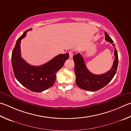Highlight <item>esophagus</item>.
<instances>
[{
    "label": "esophagus",
    "instance_id": "obj_1",
    "mask_svg": "<svg viewBox=\"0 0 131 131\" xmlns=\"http://www.w3.org/2000/svg\"><path fill=\"white\" fill-rule=\"evenodd\" d=\"M69 58H73V52L72 51H69Z\"/></svg>",
    "mask_w": 131,
    "mask_h": 131
}]
</instances>
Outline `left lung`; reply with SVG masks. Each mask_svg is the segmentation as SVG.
Returning <instances> with one entry per match:
<instances>
[{
    "label": "left lung",
    "mask_w": 131,
    "mask_h": 131,
    "mask_svg": "<svg viewBox=\"0 0 131 131\" xmlns=\"http://www.w3.org/2000/svg\"><path fill=\"white\" fill-rule=\"evenodd\" d=\"M105 40L111 43L115 47L114 54L115 59L113 65L110 70L102 74L96 75L90 72L85 65L84 59L80 53L73 56L74 62V72L76 76V84L80 88L88 91H96L105 86L112 80L116 73L118 66V54L113 40L109 36L108 33L105 32Z\"/></svg>",
    "instance_id": "8db88e82"
}]
</instances>
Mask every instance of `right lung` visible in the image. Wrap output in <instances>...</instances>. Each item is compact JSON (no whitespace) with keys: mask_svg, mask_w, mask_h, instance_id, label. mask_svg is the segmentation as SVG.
Segmentation results:
<instances>
[{"mask_svg":"<svg viewBox=\"0 0 131 131\" xmlns=\"http://www.w3.org/2000/svg\"><path fill=\"white\" fill-rule=\"evenodd\" d=\"M24 32L16 41L11 56L13 69L16 79L23 86L32 92H41L55 83L56 73L69 58V53L59 54L41 66L30 65L21 57L20 42L28 31Z\"/></svg>","mask_w":131,"mask_h":131,"instance_id":"1","label":"right lung"}]
</instances>
